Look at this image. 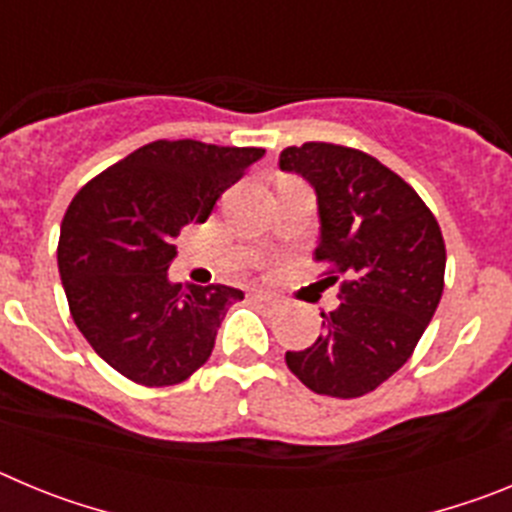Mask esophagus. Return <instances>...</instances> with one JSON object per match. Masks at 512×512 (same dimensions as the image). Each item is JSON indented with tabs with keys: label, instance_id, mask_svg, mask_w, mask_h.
<instances>
[{
	"label": "esophagus",
	"instance_id": "1",
	"mask_svg": "<svg viewBox=\"0 0 512 512\" xmlns=\"http://www.w3.org/2000/svg\"><path fill=\"white\" fill-rule=\"evenodd\" d=\"M251 302L256 307H259V310H264V312L277 310V305H279L277 297H271L269 292H251Z\"/></svg>",
	"mask_w": 512,
	"mask_h": 512
}]
</instances>
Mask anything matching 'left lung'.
Here are the masks:
<instances>
[{"label":"left lung","mask_w":512,"mask_h":512,"mask_svg":"<svg viewBox=\"0 0 512 512\" xmlns=\"http://www.w3.org/2000/svg\"><path fill=\"white\" fill-rule=\"evenodd\" d=\"M279 169L302 176L318 197L315 259L343 277L323 336L287 351V366L318 395L377 390L418 346L441 302L446 246L418 192L369 153L333 143L289 146ZM338 277H328L336 284Z\"/></svg>","instance_id":"left-lung-1"}]
</instances>
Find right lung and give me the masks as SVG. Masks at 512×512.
Wrapping results in <instances>:
<instances>
[{"label":"right lung","instance_id":"obj_1","mask_svg":"<svg viewBox=\"0 0 512 512\" xmlns=\"http://www.w3.org/2000/svg\"><path fill=\"white\" fill-rule=\"evenodd\" d=\"M264 156L200 140H156L92 179L61 223L58 271L71 318L122 377L169 387L192 377L243 292L169 279L174 238Z\"/></svg>","mask_w":512,"mask_h":512}]
</instances>
